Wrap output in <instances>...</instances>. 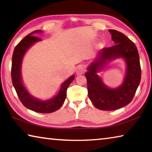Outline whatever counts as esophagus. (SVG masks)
I'll list each match as a JSON object with an SVG mask.
<instances>
[{"label": "esophagus", "instance_id": "1", "mask_svg": "<svg viewBox=\"0 0 152 152\" xmlns=\"http://www.w3.org/2000/svg\"><path fill=\"white\" fill-rule=\"evenodd\" d=\"M84 71H85V69H84L83 66H78L76 68V73L77 75H81V74H82L84 72Z\"/></svg>", "mask_w": 152, "mask_h": 152}]
</instances>
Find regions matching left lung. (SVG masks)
<instances>
[{
	"label": "left lung",
	"instance_id": "obj_1",
	"mask_svg": "<svg viewBox=\"0 0 152 152\" xmlns=\"http://www.w3.org/2000/svg\"><path fill=\"white\" fill-rule=\"evenodd\" d=\"M109 31L115 45L102 49L85 73L89 99L95 107L102 110H114L130 103L141 80L140 56L134 43L118 31L109 29ZM119 58L126 63L125 76L120 86L110 88L97 73L109 63Z\"/></svg>",
	"mask_w": 152,
	"mask_h": 152
}]
</instances>
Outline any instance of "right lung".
I'll return each instance as SVG.
<instances>
[{"label":"right lung","mask_w":152,"mask_h":152,"mask_svg":"<svg viewBox=\"0 0 152 152\" xmlns=\"http://www.w3.org/2000/svg\"><path fill=\"white\" fill-rule=\"evenodd\" d=\"M43 31L36 30L25 36L15 47L12 58L11 78L13 86L17 92L20 101L24 106L35 112L42 113H50L60 109L65 101L66 98L67 88L75 76L72 75L64 81L60 87L58 93L51 99L42 100L30 93L25 87L22 78L21 66L23 60L28 50L35 43L42 41L36 37V35L42 33Z\"/></svg>","instance_id":"right-lung-1"}]
</instances>
